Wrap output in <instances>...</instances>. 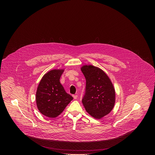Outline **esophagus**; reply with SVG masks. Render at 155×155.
<instances>
[{
  "instance_id": "obj_1",
  "label": "esophagus",
  "mask_w": 155,
  "mask_h": 155,
  "mask_svg": "<svg viewBox=\"0 0 155 155\" xmlns=\"http://www.w3.org/2000/svg\"><path fill=\"white\" fill-rule=\"evenodd\" d=\"M73 97H74V99H77V97H78V95H73Z\"/></svg>"
}]
</instances>
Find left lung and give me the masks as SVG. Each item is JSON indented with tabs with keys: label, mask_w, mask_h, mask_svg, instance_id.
Masks as SVG:
<instances>
[{
	"label": "left lung",
	"mask_w": 155,
	"mask_h": 155,
	"mask_svg": "<svg viewBox=\"0 0 155 155\" xmlns=\"http://www.w3.org/2000/svg\"><path fill=\"white\" fill-rule=\"evenodd\" d=\"M81 71L86 79L85 94L82 102L86 111L96 119L102 118L113 109L115 90L109 77L101 68L84 66Z\"/></svg>",
	"instance_id": "obj_1"
}]
</instances>
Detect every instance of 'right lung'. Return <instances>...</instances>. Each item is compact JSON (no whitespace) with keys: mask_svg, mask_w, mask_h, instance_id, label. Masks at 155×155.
Instances as JSON below:
<instances>
[{"mask_svg":"<svg viewBox=\"0 0 155 155\" xmlns=\"http://www.w3.org/2000/svg\"><path fill=\"white\" fill-rule=\"evenodd\" d=\"M63 71L64 70H52L48 72L43 76L37 88L38 109L49 118L58 117L73 99L60 82Z\"/></svg>","mask_w":155,"mask_h":155,"instance_id":"1","label":"right lung"}]
</instances>
